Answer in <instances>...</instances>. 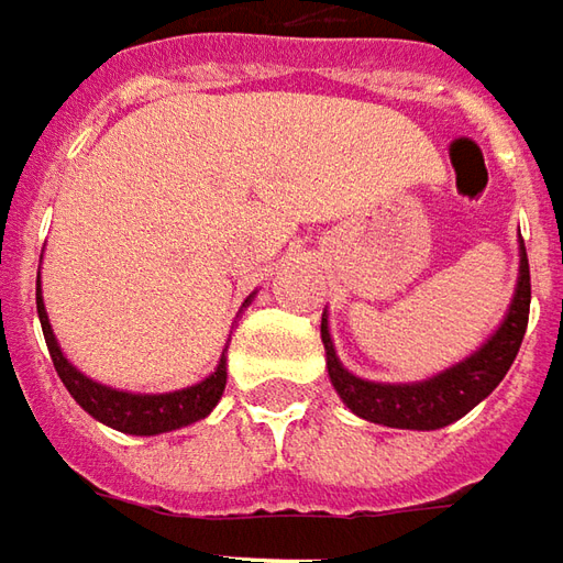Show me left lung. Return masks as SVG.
<instances>
[{
  "instance_id": "8db88e82",
  "label": "left lung",
  "mask_w": 563,
  "mask_h": 563,
  "mask_svg": "<svg viewBox=\"0 0 563 563\" xmlns=\"http://www.w3.org/2000/svg\"><path fill=\"white\" fill-rule=\"evenodd\" d=\"M527 320H530V262H527V249L520 245V277H517V292H514L505 323L495 330L493 340L486 342L476 355L449 367L439 377L423 379V383H405V386L367 383V379L349 374L340 364L330 333H327V318L320 323V340L327 349L330 379H333L342 401L355 415L371 423L398 427V430H439V427H449L452 420L467 415L501 383L520 352Z\"/></svg>"
}]
</instances>
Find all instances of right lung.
Listing matches in <instances>:
<instances>
[{"label": "right lung", "mask_w": 563, "mask_h": 563, "mask_svg": "<svg viewBox=\"0 0 563 563\" xmlns=\"http://www.w3.org/2000/svg\"><path fill=\"white\" fill-rule=\"evenodd\" d=\"M36 311H40V323H43V336L49 345L52 364L58 371L62 383L68 386L74 401L108 427L121 430V433H133V437H155V433H167V430H180L186 423H196L202 417L211 415V408L218 405L227 386V364H218V371L202 383L189 386V389H177V393H165V396H133V393H118L111 386L92 383L84 377L68 358L62 355L55 333H52L46 308H43V296H40V277H36Z\"/></svg>", "instance_id": "obj_1"}]
</instances>
